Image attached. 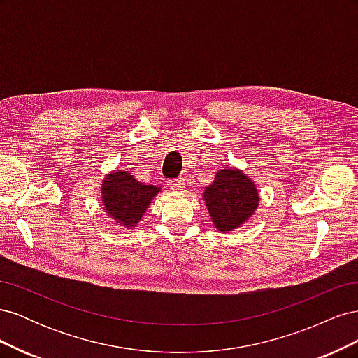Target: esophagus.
<instances>
[{
  "label": "esophagus",
  "instance_id": "esophagus-1",
  "mask_svg": "<svg viewBox=\"0 0 358 358\" xmlns=\"http://www.w3.org/2000/svg\"><path fill=\"white\" fill-rule=\"evenodd\" d=\"M169 187L173 191H183V188H185V180H183L182 178L171 179V180H169Z\"/></svg>",
  "mask_w": 358,
  "mask_h": 358
}]
</instances>
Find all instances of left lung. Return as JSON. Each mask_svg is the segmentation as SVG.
Returning <instances> with one entry per match:
<instances>
[{"mask_svg": "<svg viewBox=\"0 0 358 358\" xmlns=\"http://www.w3.org/2000/svg\"><path fill=\"white\" fill-rule=\"evenodd\" d=\"M203 197L213 225L220 231H231L241 227L254 213L259 201L254 182L236 169L216 173Z\"/></svg>", "mask_w": 358, "mask_h": 358, "instance_id": "left-lung-1", "label": "left lung"}]
</instances>
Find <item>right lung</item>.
Segmentation results:
<instances>
[{"label": "right lung", "mask_w": 358, "mask_h": 358, "mask_svg": "<svg viewBox=\"0 0 358 358\" xmlns=\"http://www.w3.org/2000/svg\"><path fill=\"white\" fill-rule=\"evenodd\" d=\"M158 191V187L137 182L131 173L116 170L103 182L101 197L112 220L119 225L136 227Z\"/></svg>", "instance_id": "1"}]
</instances>
